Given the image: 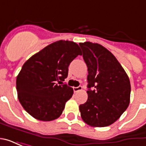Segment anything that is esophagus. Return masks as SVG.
<instances>
[{
    "label": "esophagus",
    "instance_id": "esophagus-1",
    "mask_svg": "<svg viewBox=\"0 0 146 146\" xmlns=\"http://www.w3.org/2000/svg\"><path fill=\"white\" fill-rule=\"evenodd\" d=\"M82 90V87L81 86H78V87H74L73 88V92H78Z\"/></svg>",
    "mask_w": 146,
    "mask_h": 146
}]
</instances>
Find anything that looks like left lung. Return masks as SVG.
<instances>
[{"mask_svg":"<svg viewBox=\"0 0 146 146\" xmlns=\"http://www.w3.org/2000/svg\"><path fill=\"white\" fill-rule=\"evenodd\" d=\"M79 45L88 71V98L79 106L81 118L92 127L110 126L128 107L129 77L116 57L103 46L89 41Z\"/></svg>","mask_w":146,"mask_h":146,"instance_id":"8db88e82","label":"left lung"}]
</instances>
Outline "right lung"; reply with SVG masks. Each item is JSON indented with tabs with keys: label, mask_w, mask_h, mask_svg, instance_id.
<instances>
[{
	"label": "right lung",
	"mask_w": 146,
	"mask_h": 146,
	"mask_svg": "<svg viewBox=\"0 0 146 146\" xmlns=\"http://www.w3.org/2000/svg\"><path fill=\"white\" fill-rule=\"evenodd\" d=\"M81 55L79 45L69 40L54 42L33 54L23 64L16 79L18 98L35 119L51 121L58 118L73 90L62 84L68 67Z\"/></svg>",
	"instance_id": "right-lung-1"
}]
</instances>
